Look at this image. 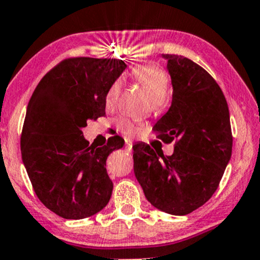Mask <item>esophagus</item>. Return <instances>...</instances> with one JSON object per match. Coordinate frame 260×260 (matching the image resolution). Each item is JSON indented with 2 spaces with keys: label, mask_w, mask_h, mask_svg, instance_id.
I'll return each instance as SVG.
<instances>
[{
  "label": "esophagus",
  "mask_w": 260,
  "mask_h": 260,
  "mask_svg": "<svg viewBox=\"0 0 260 260\" xmlns=\"http://www.w3.org/2000/svg\"><path fill=\"white\" fill-rule=\"evenodd\" d=\"M126 151L127 153H132V142L129 139H126Z\"/></svg>",
  "instance_id": "34e87169"
}]
</instances>
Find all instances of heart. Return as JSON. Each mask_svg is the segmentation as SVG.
Instances as JSON below:
<instances>
[{
  "label": "heart",
  "instance_id": "1",
  "mask_svg": "<svg viewBox=\"0 0 260 260\" xmlns=\"http://www.w3.org/2000/svg\"><path fill=\"white\" fill-rule=\"evenodd\" d=\"M134 82L147 94L148 99L153 104L162 103L169 91V76L162 68L153 64H144L136 67L131 73ZM121 89V80H115L105 95L106 106H112L117 100ZM117 126L127 136H133L138 131V126L133 121L121 118Z\"/></svg>",
  "mask_w": 260,
  "mask_h": 260
}]
</instances>
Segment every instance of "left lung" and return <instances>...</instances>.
I'll return each instance as SVG.
<instances>
[{
	"label": "left lung",
	"mask_w": 260,
	"mask_h": 260,
	"mask_svg": "<svg viewBox=\"0 0 260 260\" xmlns=\"http://www.w3.org/2000/svg\"><path fill=\"white\" fill-rule=\"evenodd\" d=\"M171 77L169 111L154 124L157 138L176 140L165 156L145 143L133 147L134 175L153 207L187 215L215 193L232 153L229 106L215 79L192 59L162 55Z\"/></svg>",
	"instance_id": "1"
}]
</instances>
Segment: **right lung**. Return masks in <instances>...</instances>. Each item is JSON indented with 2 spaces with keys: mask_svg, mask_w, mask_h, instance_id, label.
<instances>
[{
  "mask_svg": "<svg viewBox=\"0 0 260 260\" xmlns=\"http://www.w3.org/2000/svg\"><path fill=\"white\" fill-rule=\"evenodd\" d=\"M126 67L115 58H67L45 74L29 100L23 164L40 202L63 219L94 215L111 198L106 160L124 140L115 136L96 148L82 129L105 115L107 89Z\"/></svg>",
  "mask_w": 260,
  "mask_h": 260,
  "instance_id": "1",
  "label": "right lung"
}]
</instances>
